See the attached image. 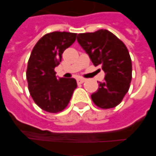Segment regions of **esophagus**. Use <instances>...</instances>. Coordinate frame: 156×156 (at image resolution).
Wrapping results in <instances>:
<instances>
[{"instance_id": "esophagus-1", "label": "esophagus", "mask_w": 156, "mask_h": 156, "mask_svg": "<svg viewBox=\"0 0 156 156\" xmlns=\"http://www.w3.org/2000/svg\"><path fill=\"white\" fill-rule=\"evenodd\" d=\"M76 81H77V84H82L83 82H85V79H82V78H78V79L76 80Z\"/></svg>"}]
</instances>
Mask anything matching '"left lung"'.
Wrapping results in <instances>:
<instances>
[{
	"mask_svg": "<svg viewBox=\"0 0 156 156\" xmlns=\"http://www.w3.org/2000/svg\"><path fill=\"white\" fill-rule=\"evenodd\" d=\"M77 41L95 66L106 73L104 80L90 98L103 109L115 108L129 91L132 80V61L129 50L119 38L106 29L79 34Z\"/></svg>",
	"mask_w": 156,
	"mask_h": 156,
	"instance_id": "1",
	"label": "left lung"
}]
</instances>
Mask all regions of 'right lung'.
I'll use <instances>...</instances> for the list:
<instances>
[{
	"instance_id": "add662e5",
	"label": "right lung",
	"mask_w": 156,
	"mask_h": 156,
	"mask_svg": "<svg viewBox=\"0 0 156 156\" xmlns=\"http://www.w3.org/2000/svg\"><path fill=\"white\" fill-rule=\"evenodd\" d=\"M76 35L67 32L45 34L32 50L26 75L28 90L34 102L44 111L55 113L64 110L77 87L76 79L58 78L55 71Z\"/></svg>"
}]
</instances>
